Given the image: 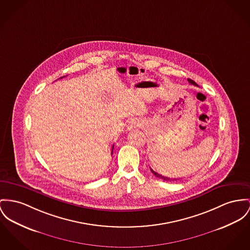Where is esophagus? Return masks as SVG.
Segmentation results:
<instances>
[{"label": "esophagus", "mask_w": 250, "mask_h": 250, "mask_svg": "<svg viewBox=\"0 0 250 250\" xmlns=\"http://www.w3.org/2000/svg\"><path fill=\"white\" fill-rule=\"evenodd\" d=\"M140 122L139 120H136V119H132L131 121H129L128 123V129L129 130H132L133 128H136V127H139L140 126Z\"/></svg>", "instance_id": "esophagus-1"}]
</instances>
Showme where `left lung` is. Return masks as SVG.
Listing matches in <instances>:
<instances>
[{
    "mask_svg": "<svg viewBox=\"0 0 250 250\" xmlns=\"http://www.w3.org/2000/svg\"><path fill=\"white\" fill-rule=\"evenodd\" d=\"M188 82L190 84H193V85H195V86H198L195 82H193L192 80H190V79H188ZM150 171L156 176V177H158V178H161V179H163V180H165V181H174V180H176V179H169V178H167V177H165V176H162V175H160V174H158L157 172H155L153 169H151L150 168Z\"/></svg>",
    "mask_w": 250,
    "mask_h": 250,
    "instance_id": "1",
    "label": "left lung"
}]
</instances>
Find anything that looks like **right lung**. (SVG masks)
Masks as SVG:
<instances>
[{
    "mask_svg": "<svg viewBox=\"0 0 250 250\" xmlns=\"http://www.w3.org/2000/svg\"><path fill=\"white\" fill-rule=\"evenodd\" d=\"M65 77V76H64ZM64 77H62L61 79H62V78H64ZM113 150H114V146H113V149H112V154H113Z\"/></svg>",
    "mask_w": 250,
    "mask_h": 250,
    "instance_id": "right-lung-1",
    "label": "right lung"
}]
</instances>
